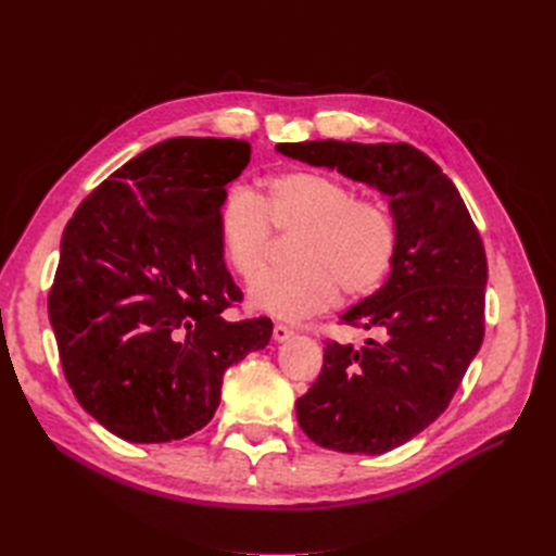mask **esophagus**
I'll use <instances>...</instances> for the list:
<instances>
[{"instance_id":"esophagus-1","label":"esophagus","mask_w":556,"mask_h":556,"mask_svg":"<svg viewBox=\"0 0 556 556\" xmlns=\"http://www.w3.org/2000/svg\"><path fill=\"white\" fill-rule=\"evenodd\" d=\"M292 336H294V329H292V327H288V325L278 323V325L274 327V339H276L278 343H282V341H290Z\"/></svg>"}]
</instances>
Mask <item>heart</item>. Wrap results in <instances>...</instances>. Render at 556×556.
<instances>
[{"instance_id": "b5f03b06", "label": "heart", "mask_w": 556, "mask_h": 556, "mask_svg": "<svg viewBox=\"0 0 556 556\" xmlns=\"http://www.w3.org/2000/svg\"><path fill=\"white\" fill-rule=\"evenodd\" d=\"M295 239L293 266L250 285V304L282 319L325 311L339 299L374 294L390 276L399 225L387 201L355 197L341 178L323 172L292 169L266 180L257 197L233 185L215 215L217 245L233 274L258 276L270 249V229Z\"/></svg>"}]
</instances>
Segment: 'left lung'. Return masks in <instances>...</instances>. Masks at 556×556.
<instances>
[{
	"instance_id": "left-lung-1",
	"label": "left lung",
	"mask_w": 556,
	"mask_h": 556,
	"mask_svg": "<svg viewBox=\"0 0 556 556\" xmlns=\"http://www.w3.org/2000/svg\"><path fill=\"white\" fill-rule=\"evenodd\" d=\"M276 150L390 197L399 225L390 278L341 317L378 339L364 348L327 341L323 371L296 399L299 427L317 445L390 452L447 408L482 345L486 257L478 227L454 182L415 146L327 139Z\"/></svg>"
}]
</instances>
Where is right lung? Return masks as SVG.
Masks as SVG:
<instances>
[{"mask_svg":"<svg viewBox=\"0 0 556 556\" xmlns=\"http://www.w3.org/2000/svg\"><path fill=\"white\" fill-rule=\"evenodd\" d=\"M250 162L237 139H166L83 199L62 233L48 317L74 396L129 443H169L220 406L223 376L268 345V317L229 323L243 299L215 215Z\"/></svg>","mask_w":556,"mask_h":556,"instance_id":"right-lung-1","label":"right lung"}]
</instances>
